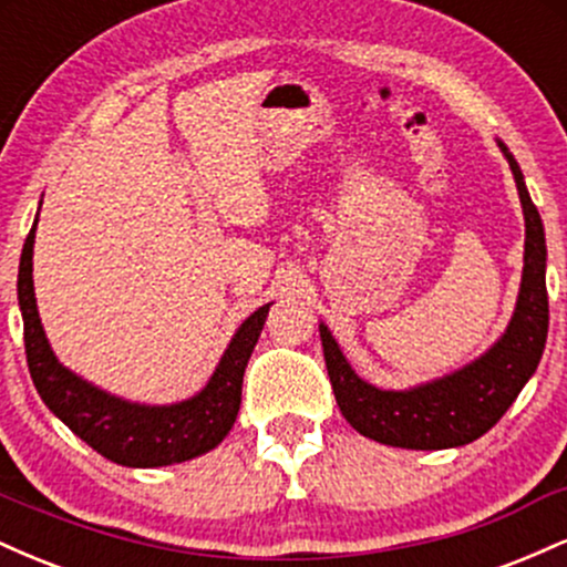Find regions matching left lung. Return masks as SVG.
Listing matches in <instances>:
<instances>
[{"mask_svg": "<svg viewBox=\"0 0 567 567\" xmlns=\"http://www.w3.org/2000/svg\"><path fill=\"white\" fill-rule=\"evenodd\" d=\"M509 162L525 218L523 279L512 320L483 354L466 365L408 389H381L351 368L330 328L320 322V338L343 419L362 437L408 451H445L480 440L536 373L549 330L546 298V237L525 175L506 143L496 138Z\"/></svg>", "mask_w": 567, "mask_h": 567, "instance_id": "obj_1", "label": "left lung"}]
</instances>
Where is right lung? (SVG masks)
Wrapping results in <instances>:
<instances>
[{"label": "right lung", "instance_id": "1", "mask_svg": "<svg viewBox=\"0 0 567 567\" xmlns=\"http://www.w3.org/2000/svg\"><path fill=\"white\" fill-rule=\"evenodd\" d=\"M42 207V202H39ZM39 213L25 237L18 269V306L29 373L44 405L103 458L130 470L184 464L226 440L243 402V379L261 338L271 303L252 311L231 336L216 370L197 394L167 405L125 400L63 365L50 347L34 292V239Z\"/></svg>", "mask_w": 567, "mask_h": 567}]
</instances>
